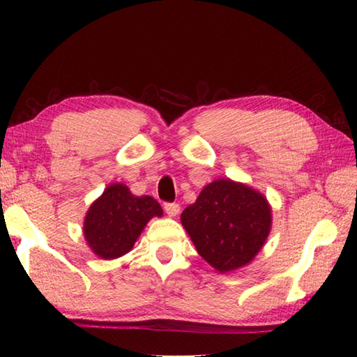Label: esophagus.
<instances>
[{
    "label": "esophagus",
    "mask_w": 357,
    "mask_h": 357,
    "mask_svg": "<svg viewBox=\"0 0 357 357\" xmlns=\"http://www.w3.org/2000/svg\"><path fill=\"white\" fill-rule=\"evenodd\" d=\"M164 211L170 217H174L179 213V204L178 203H164Z\"/></svg>",
    "instance_id": "1"
}]
</instances>
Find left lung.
<instances>
[{
  "mask_svg": "<svg viewBox=\"0 0 357 357\" xmlns=\"http://www.w3.org/2000/svg\"><path fill=\"white\" fill-rule=\"evenodd\" d=\"M181 222L198 253L217 271L228 273L261 249L271 229V209L250 187L217 179L183 211Z\"/></svg>",
  "mask_w": 357,
  "mask_h": 357,
  "instance_id": "left-lung-1",
  "label": "left lung"
}]
</instances>
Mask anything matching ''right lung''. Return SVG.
Wrapping results in <instances>:
<instances>
[{
	"mask_svg": "<svg viewBox=\"0 0 357 357\" xmlns=\"http://www.w3.org/2000/svg\"><path fill=\"white\" fill-rule=\"evenodd\" d=\"M162 208L153 197H134L128 187H107L84 219V238L100 258L113 259L128 253L142 229Z\"/></svg>",
	"mask_w": 357,
	"mask_h": 357,
	"instance_id": "right-lung-1",
	"label": "right lung"
}]
</instances>
